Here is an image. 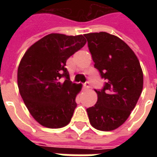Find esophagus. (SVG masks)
<instances>
[{
  "instance_id": "obj_1",
  "label": "esophagus",
  "mask_w": 157,
  "mask_h": 157,
  "mask_svg": "<svg viewBox=\"0 0 157 157\" xmlns=\"http://www.w3.org/2000/svg\"><path fill=\"white\" fill-rule=\"evenodd\" d=\"M90 88V86H89V82H86L85 84L83 85V89L84 90H87V89Z\"/></svg>"
}]
</instances>
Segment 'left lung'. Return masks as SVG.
<instances>
[{
    "label": "left lung",
    "mask_w": 157,
    "mask_h": 157,
    "mask_svg": "<svg viewBox=\"0 0 157 157\" xmlns=\"http://www.w3.org/2000/svg\"><path fill=\"white\" fill-rule=\"evenodd\" d=\"M96 69L106 80L95 90L98 102L86 109L90 124L111 131L124 123L135 109L143 89V72L137 56L118 37L106 32L84 34Z\"/></svg>",
    "instance_id": "left-lung-1"
}]
</instances>
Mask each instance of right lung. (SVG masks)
Listing matches in <instances>:
<instances>
[{
    "mask_svg": "<svg viewBox=\"0 0 157 157\" xmlns=\"http://www.w3.org/2000/svg\"><path fill=\"white\" fill-rule=\"evenodd\" d=\"M86 43L83 35L50 33L33 44L20 61L19 92L31 115L46 128H62L71 119L82 85L70 80L65 63Z\"/></svg>",
    "mask_w": 157,
    "mask_h": 157,
    "instance_id": "1",
    "label": "right lung"
}]
</instances>
